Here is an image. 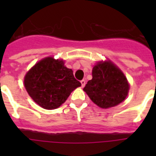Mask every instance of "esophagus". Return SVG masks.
Listing matches in <instances>:
<instances>
[{
	"label": "esophagus",
	"mask_w": 156,
	"mask_h": 156,
	"mask_svg": "<svg viewBox=\"0 0 156 156\" xmlns=\"http://www.w3.org/2000/svg\"><path fill=\"white\" fill-rule=\"evenodd\" d=\"M81 84H82V87H84V86L86 84V81L84 79H83V80L81 81Z\"/></svg>",
	"instance_id": "34e87169"
}]
</instances>
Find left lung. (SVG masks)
Segmentation results:
<instances>
[{"instance_id":"1","label":"left lung","mask_w":156,"mask_h":156,"mask_svg":"<svg viewBox=\"0 0 156 156\" xmlns=\"http://www.w3.org/2000/svg\"><path fill=\"white\" fill-rule=\"evenodd\" d=\"M129 86L126 76L110 61L99 62L92 69V79L83 88L90 99L102 108L114 107L125 100Z\"/></svg>"}]
</instances>
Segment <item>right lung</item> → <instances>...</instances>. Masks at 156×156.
<instances>
[{
  "mask_svg": "<svg viewBox=\"0 0 156 156\" xmlns=\"http://www.w3.org/2000/svg\"><path fill=\"white\" fill-rule=\"evenodd\" d=\"M24 85L32 100L45 109H55L66 102L74 89L81 86L73 70L63 61L47 57L39 61L25 76Z\"/></svg>",
  "mask_w": 156,
  "mask_h": 156,
  "instance_id": "1",
  "label": "right lung"
}]
</instances>
